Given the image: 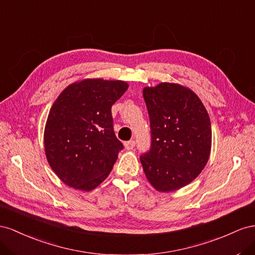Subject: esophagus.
I'll use <instances>...</instances> for the list:
<instances>
[{
	"mask_svg": "<svg viewBox=\"0 0 255 255\" xmlns=\"http://www.w3.org/2000/svg\"><path fill=\"white\" fill-rule=\"evenodd\" d=\"M134 146H135V142L133 140H130V141L125 142V148L127 150H131Z\"/></svg>",
	"mask_w": 255,
	"mask_h": 255,
	"instance_id": "esophagus-1",
	"label": "esophagus"
}]
</instances>
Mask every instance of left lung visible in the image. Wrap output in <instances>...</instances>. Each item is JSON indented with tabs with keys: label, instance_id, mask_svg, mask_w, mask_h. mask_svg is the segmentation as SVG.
I'll use <instances>...</instances> for the list:
<instances>
[{
	"label": "left lung",
	"instance_id": "left-lung-1",
	"mask_svg": "<svg viewBox=\"0 0 255 255\" xmlns=\"http://www.w3.org/2000/svg\"><path fill=\"white\" fill-rule=\"evenodd\" d=\"M151 144L140 156L146 178L156 190H177L196 178L212 148V125L204 105L187 87L163 82L144 87Z\"/></svg>",
	"mask_w": 255,
	"mask_h": 255
}]
</instances>
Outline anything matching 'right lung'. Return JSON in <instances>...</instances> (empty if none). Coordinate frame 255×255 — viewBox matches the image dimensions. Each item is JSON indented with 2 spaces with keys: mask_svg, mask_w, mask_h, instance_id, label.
Segmentation results:
<instances>
[{
  "mask_svg": "<svg viewBox=\"0 0 255 255\" xmlns=\"http://www.w3.org/2000/svg\"><path fill=\"white\" fill-rule=\"evenodd\" d=\"M128 89L124 81L85 79L65 89L45 127L47 160L69 187L90 191L108 177L124 148L113 129L111 108Z\"/></svg>",
  "mask_w": 255,
  "mask_h": 255,
  "instance_id": "right-lung-1",
  "label": "right lung"
}]
</instances>
